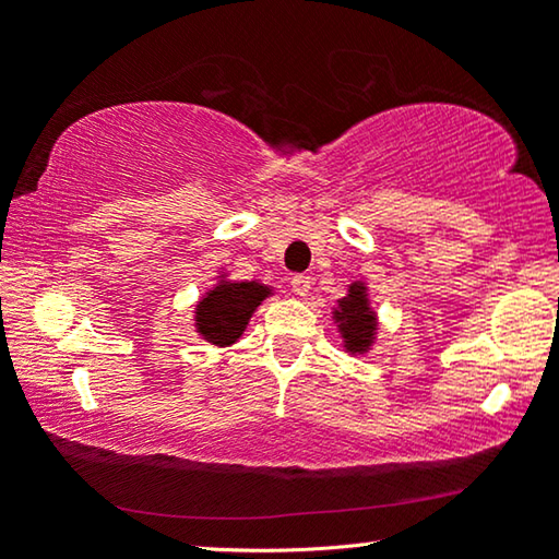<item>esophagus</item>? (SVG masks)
<instances>
[{
  "mask_svg": "<svg viewBox=\"0 0 559 559\" xmlns=\"http://www.w3.org/2000/svg\"><path fill=\"white\" fill-rule=\"evenodd\" d=\"M310 286H313V278L306 276V273H298V276L290 278V290L296 293V296H300V298L308 296Z\"/></svg>",
  "mask_w": 559,
  "mask_h": 559,
  "instance_id": "obj_1",
  "label": "esophagus"
}]
</instances>
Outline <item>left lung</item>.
<instances>
[{
    "label": "left lung",
    "instance_id": "8db88e82",
    "mask_svg": "<svg viewBox=\"0 0 559 559\" xmlns=\"http://www.w3.org/2000/svg\"><path fill=\"white\" fill-rule=\"evenodd\" d=\"M333 323L343 337V349L349 357H365L380 340V316L372 306L370 283L357 278L347 286L345 296L337 298L333 313Z\"/></svg>",
    "mask_w": 559,
    "mask_h": 559
}]
</instances>
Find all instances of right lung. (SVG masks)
Segmentation results:
<instances>
[{"mask_svg":"<svg viewBox=\"0 0 559 559\" xmlns=\"http://www.w3.org/2000/svg\"><path fill=\"white\" fill-rule=\"evenodd\" d=\"M214 286L206 288L194 302L192 325L204 343L231 347L241 340L246 325L266 298L276 296L273 286L261 281H234L229 269H219Z\"/></svg>","mask_w":559,"mask_h":559,"instance_id":"1","label":"right lung"}]
</instances>
